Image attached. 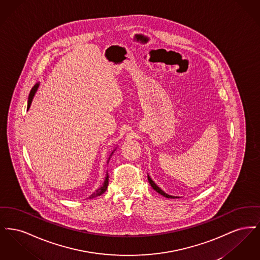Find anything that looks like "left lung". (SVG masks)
I'll list each match as a JSON object with an SVG mask.
<instances>
[{"label":"left lung","mask_w":260,"mask_h":260,"mask_svg":"<svg viewBox=\"0 0 260 260\" xmlns=\"http://www.w3.org/2000/svg\"><path fill=\"white\" fill-rule=\"evenodd\" d=\"M148 181L149 183L151 184L152 186V188L155 190V191H157L159 194H161V196H164V197H166V198L169 199H174L176 198V197H174V196H171V195H169V194H167V193H165L162 190H161L160 187H158V185H156V183L151 179V177L148 175Z\"/></svg>","instance_id":"1"}]
</instances>
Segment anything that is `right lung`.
I'll return each instance as SVG.
<instances>
[{"instance_id": "obj_1", "label": "right lung", "mask_w": 260, "mask_h": 260, "mask_svg": "<svg viewBox=\"0 0 260 260\" xmlns=\"http://www.w3.org/2000/svg\"><path fill=\"white\" fill-rule=\"evenodd\" d=\"M38 87H39V84H36L34 87H32V89H31V91H30V93H29V98H28V109H29V107H30V105H31V103H32V100H33V98H34L36 91H37ZM115 150H116V149H114L111 153H110V155H109V157H108V160H107V162H109V160H110L113 153L115 152ZM108 180H109V175H108V173H107V175H106V177H105V180H104L102 186H101L100 188H99L98 190H95V191L88 197V199L96 198V197H99L100 195H102V194L106 191V189H107V187H108Z\"/></svg>"}]
</instances>
